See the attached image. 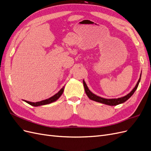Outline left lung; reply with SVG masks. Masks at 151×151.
Segmentation results:
<instances>
[{"mask_svg":"<svg viewBox=\"0 0 151 151\" xmlns=\"http://www.w3.org/2000/svg\"><path fill=\"white\" fill-rule=\"evenodd\" d=\"M140 78H141V74L140 76V78L137 82V83L135 85V88L132 89V91H131V92L130 93H129L128 94H127L126 96L122 98H114V99H106V98H103L100 96H98L94 94V93H93L89 89L88 87L87 86L84 80L83 79V84H84V90L86 94L88 96V97L91 99L93 101H96L98 103H101L104 104H107V105H109V106H116V105L120 104L122 103H123L124 102H125L127 100L129 99L133 94L134 93V92L135 91V90L137 89V87L139 86V84L140 81Z\"/></svg>","mask_w":151,"mask_h":151,"instance_id":"obj_1","label":"left lung"}]
</instances>
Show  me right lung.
<instances>
[{"label":"right lung","mask_w":151,"mask_h":151,"mask_svg":"<svg viewBox=\"0 0 151 151\" xmlns=\"http://www.w3.org/2000/svg\"><path fill=\"white\" fill-rule=\"evenodd\" d=\"M64 88L65 87L63 86V88L60 91H59L57 94H55V95H53V96L50 97L47 99L43 100V101L36 102V103L28 101H26V100H24V101L25 102H26L27 103H28L29 104L31 105V106H42V105H45V104L52 103L53 102H55V101H57V100L61 96V95L63 94V91H64Z\"/></svg>","instance_id":"add662e5"}]
</instances>
